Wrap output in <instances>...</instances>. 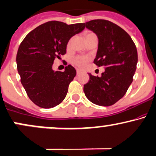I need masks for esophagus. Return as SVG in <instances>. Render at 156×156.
<instances>
[{
    "label": "esophagus",
    "mask_w": 156,
    "mask_h": 156,
    "mask_svg": "<svg viewBox=\"0 0 156 156\" xmlns=\"http://www.w3.org/2000/svg\"><path fill=\"white\" fill-rule=\"evenodd\" d=\"M82 70H81V69H77V75H79V74H81V73H82Z\"/></svg>",
    "instance_id": "esophagus-1"
}]
</instances>
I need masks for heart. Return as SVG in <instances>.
Wrapping results in <instances>:
<instances>
[{
    "instance_id": "obj_1",
    "label": "heart",
    "mask_w": 156,
    "mask_h": 156,
    "mask_svg": "<svg viewBox=\"0 0 156 156\" xmlns=\"http://www.w3.org/2000/svg\"><path fill=\"white\" fill-rule=\"evenodd\" d=\"M89 61H90V58L87 57V56H76L73 59V64L77 65L79 67H85L88 64Z\"/></svg>"
}]
</instances>
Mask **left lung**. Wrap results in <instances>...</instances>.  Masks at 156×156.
<instances>
[{
  "label": "left lung",
  "mask_w": 156,
  "mask_h": 156,
  "mask_svg": "<svg viewBox=\"0 0 156 156\" xmlns=\"http://www.w3.org/2000/svg\"><path fill=\"white\" fill-rule=\"evenodd\" d=\"M85 26L98 39L94 63L105 71L101 77L89 73L83 92L92 103L108 107L125 95L133 82L138 63L136 47L127 32L109 20H92Z\"/></svg>",
  "instance_id": "8db88e82"
}]
</instances>
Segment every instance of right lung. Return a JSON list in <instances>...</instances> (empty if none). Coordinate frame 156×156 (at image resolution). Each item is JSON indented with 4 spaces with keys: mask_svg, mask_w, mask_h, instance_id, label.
Segmentation results:
<instances>
[{
    "mask_svg": "<svg viewBox=\"0 0 156 156\" xmlns=\"http://www.w3.org/2000/svg\"><path fill=\"white\" fill-rule=\"evenodd\" d=\"M85 23L67 25L49 21L30 32L18 48L17 67L20 81L30 100L42 108H52L63 101L76 70L68 65L64 72L55 71L52 64L66 52L72 37L80 33Z\"/></svg>",
    "mask_w": 156,
    "mask_h": 156,
    "instance_id": "add662e5",
    "label": "right lung"
}]
</instances>
